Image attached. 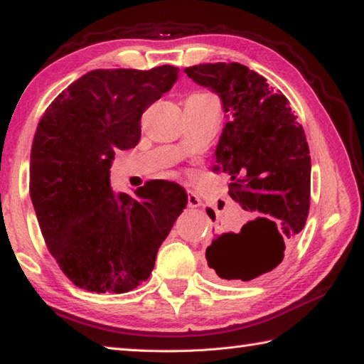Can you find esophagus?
<instances>
[{"instance_id": "34e87169", "label": "esophagus", "mask_w": 364, "mask_h": 364, "mask_svg": "<svg viewBox=\"0 0 364 364\" xmlns=\"http://www.w3.org/2000/svg\"><path fill=\"white\" fill-rule=\"evenodd\" d=\"M200 205H202V200H200L198 196H196L194 192H191V194L188 196V206L189 208H198Z\"/></svg>"}]
</instances>
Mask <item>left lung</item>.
Wrapping results in <instances>:
<instances>
[{"instance_id": "8db88e82", "label": "left lung", "mask_w": 364, "mask_h": 364, "mask_svg": "<svg viewBox=\"0 0 364 364\" xmlns=\"http://www.w3.org/2000/svg\"><path fill=\"white\" fill-rule=\"evenodd\" d=\"M222 100L230 122L215 149V172L230 175L228 194L250 219L213 239L206 259L218 277L250 282L283 261L310 211L311 158L289 102L237 63L184 68ZM213 220V210L206 211Z\"/></svg>"}]
</instances>
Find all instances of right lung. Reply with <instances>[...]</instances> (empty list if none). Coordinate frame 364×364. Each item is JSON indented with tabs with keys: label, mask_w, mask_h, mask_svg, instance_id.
I'll list each match as a JSON object with an SVG mask.
<instances>
[{
	"label": "right lung",
	"mask_w": 364,
	"mask_h": 364,
	"mask_svg": "<svg viewBox=\"0 0 364 364\" xmlns=\"http://www.w3.org/2000/svg\"><path fill=\"white\" fill-rule=\"evenodd\" d=\"M180 68L92 70L54 98L31 149L29 194L53 258L92 292H128L150 277L156 253L188 205L181 186L153 180L115 194V150L141 139L146 107L175 84Z\"/></svg>",
	"instance_id": "add662e5"
}]
</instances>
